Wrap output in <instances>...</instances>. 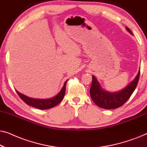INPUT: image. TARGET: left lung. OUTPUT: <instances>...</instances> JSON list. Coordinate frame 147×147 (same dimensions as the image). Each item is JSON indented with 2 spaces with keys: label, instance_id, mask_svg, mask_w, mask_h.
<instances>
[{
  "label": "left lung",
  "instance_id": "left-lung-1",
  "mask_svg": "<svg viewBox=\"0 0 147 147\" xmlns=\"http://www.w3.org/2000/svg\"><path fill=\"white\" fill-rule=\"evenodd\" d=\"M126 29L130 34H132L127 27ZM140 76V69L135 78L120 91L110 92L104 90L94 76H92V82L90 88V96L98 106L104 109H114L123 105L129 99L137 86Z\"/></svg>",
  "mask_w": 147,
  "mask_h": 147
}]
</instances>
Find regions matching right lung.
Returning a JSON list of instances; mask_svg holds the SVG:
<instances>
[{"mask_svg": "<svg viewBox=\"0 0 147 147\" xmlns=\"http://www.w3.org/2000/svg\"><path fill=\"white\" fill-rule=\"evenodd\" d=\"M67 81V80H66L61 90H60V92L57 94V95L54 96L53 98H48V99H36V98H29L27 96L24 95V94L19 93L17 90H16V91H17V93L18 95L19 96V97L21 98L27 105L33 106L34 108H38V109L47 110L57 106V104L63 100L64 95H65Z\"/></svg>", "mask_w": 147, "mask_h": 147, "instance_id": "1", "label": "right lung"}]
</instances>
